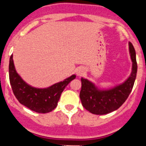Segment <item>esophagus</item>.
<instances>
[{"label":"esophagus","mask_w":146,"mask_h":146,"mask_svg":"<svg viewBox=\"0 0 146 146\" xmlns=\"http://www.w3.org/2000/svg\"><path fill=\"white\" fill-rule=\"evenodd\" d=\"M86 73L85 72V70L83 68H80L78 69L77 70V72H76V74H77V76H82L84 73Z\"/></svg>","instance_id":"esophagus-1"}]
</instances>
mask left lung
Instances as JSON below:
<instances>
[{"label":"left lung","instance_id":"left-lung-1","mask_svg":"<svg viewBox=\"0 0 146 146\" xmlns=\"http://www.w3.org/2000/svg\"><path fill=\"white\" fill-rule=\"evenodd\" d=\"M129 54L133 62L130 76L121 84L109 89H98L93 82L81 78L82 88L80 97L82 106L94 114L103 115L117 110L131 92L137 73L136 50L129 42Z\"/></svg>","mask_w":146,"mask_h":146}]
</instances>
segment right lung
Segmentation results:
<instances>
[{
	"label": "right lung",
	"instance_id": "add662e5",
	"mask_svg": "<svg viewBox=\"0 0 146 146\" xmlns=\"http://www.w3.org/2000/svg\"><path fill=\"white\" fill-rule=\"evenodd\" d=\"M9 77L13 94L20 104L35 112L45 113L53 111L57 107L62 92L75 79L76 75H72L64 81L55 83L48 88H35L27 84L17 73L12 54L9 64Z\"/></svg>",
	"mask_w": 146,
	"mask_h": 146
}]
</instances>
